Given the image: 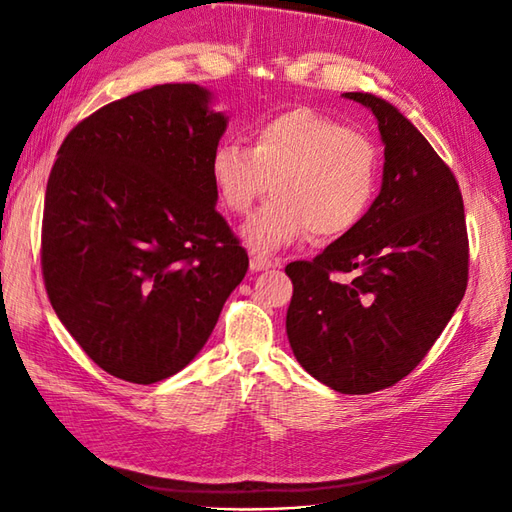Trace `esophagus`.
Listing matches in <instances>:
<instances>
[{
  "label": "esophagus",
  "instance_id": "esophagus-1",
  "mask_svg": "<svg viewBox=\"0 0 512 512\" xmlns=\"http://www.w3.org/2000/svg\"><path fill=\"white\" fill-rule=\"evenodd\" d=\"M277 262H273L268 255H262V253H253L250 255V270L253 273H259V270H268L270 266H275Z\"/></svg>",
  "mask_w": 512,
  "mask_h": 512
}]
</instances>
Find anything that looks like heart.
<instances>
[{"instance_id":"heart-1","label":"heart","mask_w":512,"mask_h":512,"mask_svg":"<svg viewBox=\"0 0 512 512\" xmlns=\"http://www.w3.org/2000/svg\"><path fill=\"white\" fill-rule=\"evenodd\" d=\"M378 147L334 118L292 107L253 129V149L222 143L211 173L220 200L246 215L273 187L270 200L248 222L244 237L255 250H275L312 233L339 239L356 228L374 200Z\"/></svg>"}]
</instances>
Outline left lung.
<instances>
[{"mask_svg": "<svg viewBox=\"0 0 512 512\" xmlns=\"http://www.w3.org/2000/svg\"><path fill=\"white\" fill-rule=\"evenodd\" d=\"M378 121L383 187L350 233L292 262L286 332L297 361L341 394H372L413 372L469 281L462 193L436 149L394 105L345 92Z\"/></svg>", "mask_w": 512, "mask_h": 512, "instance_id": "1", "label": "left lung"}]
</instances>
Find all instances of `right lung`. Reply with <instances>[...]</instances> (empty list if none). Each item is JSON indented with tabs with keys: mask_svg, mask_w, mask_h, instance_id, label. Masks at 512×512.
<instances>
[{
	"mask_svg": "<svg viewBox=\"0 0 512 512\" xmlns=\"http://www.w3.org/2000/svg\"><path fill=\"white\" fill-rule=\"evenodd\" d=\"M195 83L107 103L72 127L48 178L41 273L92 361L151 385L209 339L248 255L215 211L226 118Z\"/></svg>",
	"mask_w": 512,
	"mask_h": 512,
	"instance_id": "1",
	"label": "right lung"
}]
</instances>
